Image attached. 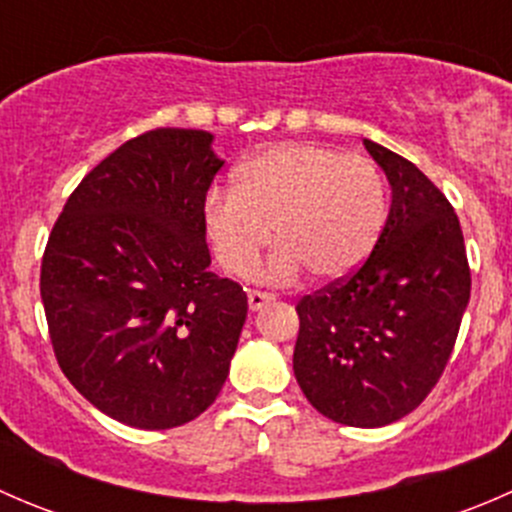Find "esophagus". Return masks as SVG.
<instances>
[{"label": "esophagus", "mask_w": 512, "mask_h": 512, "mask_svg": "<svg viewBox=\"0 0 512 512\" xmlns=\"http://www.w3.org/2000/svg\"><path fill=\"white\" fill-rule=\"evenodd\" d=\"M272 299H275L272 292H260V289H250V292H247V304H250L252 312L262 309L267 302H272Z\"/></svg>", "instance_id": "34e87169"}]
</instances>
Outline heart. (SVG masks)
<instances>
[{
	"label": "heart",
	"mask_w": 512,
	"mask_h": 512,
	"mask_svg": "<svg viewBox=\"0 0 512 512\" xmlns=\"http://www.w3.org/2000/svg\"><path fill=\"white\" fill-rule=\"evenodd\" d=\"M389 218L381 170L364 156L319 143H277L237 168V185L205 200L215 255L232 275H247L272 242L282 247L270 275L307 270L324 285L359 272L374 255Z\"/></svg>",
	"instance_id": "b5f03b06"
}]
</instances>
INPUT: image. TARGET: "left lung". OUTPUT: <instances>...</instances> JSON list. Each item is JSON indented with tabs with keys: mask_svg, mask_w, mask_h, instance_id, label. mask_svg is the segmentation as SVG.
Segmentation results:
<instances>
[{
	"mask_svg": "<svg viewBox=\"0 0 512 512\" xmlns=\"http://www.w3.org/2000/svg\"><path fill=\"white\" fill-rule=\"evenodd\" d=\"M391 185L384 235L359 272L297 304L294 376L309 404L344 426L379 428L441 379L471 299L458 215L399 153L364 138Z\"/></svg>",
	"mask_w": 512,
	"mask_h": 512,
	"instance_id": "left-lung-1",
	"label": "left lung"
}]
</instances>
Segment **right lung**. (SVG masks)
Returning a JSON list of instances; mask_svg holds the SVG:
<instances>
[{
    "label": "right lung",
    "instance_id": "1",
    "mask_svg": "<svg viewBox=\"0 0 512 512\" xmlns=\"http://www.w3.org/2000/svg\"><path fill=\"white\" fill-rule=\"evenodd\" d=\"M213 133L156 128L103 158L69 195L41 260L56 361L86 401L146 431L218 399L247 317L237 282L208 272Z\"/></svg>",
    "mask_w": 512,
    "mask_h": 512
}]
</instances>
